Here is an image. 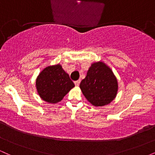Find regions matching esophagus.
Wrapping results in <instances>:
<instances>
[{"label": "esophagus", "instance_id": "1", "mask_svg": "<svg viewBox=\"0 0 155 155\" xmlns=\"http://www.w3.org/2000/svg\"><path fill=\"white\" fill-rule=\"evenodd\" d=\"M74 84L76 87H79V84H80V80H77V81H74Z\"/></svg>", "mask_w": 155, "mask_h": 155}]
</instances>
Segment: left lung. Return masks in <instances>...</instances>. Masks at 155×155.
<instances>
[{"instance_id": "left-lung-1", "label": "left lung", "mask_w": 155, "mask_h": 155, "mask_svg": "<svg viewBox=\"0 0 155 155\" xmlns=\"http://www.w3.org/2000/svg\"><path fill=\"white\" fill-rule=\"evenodd\" d=\"M79 87L87 100L95 106L110 104L118 90L117 78L111 68L103 62L92 64Z\"/></svg>"}]
</instances>
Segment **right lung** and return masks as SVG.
<instances>
[{
  "label": "right lung",
  "mask_w": 155,
  "mask_h": 155,
  "mask_svg": "<svg viewBox=\"0 0 155 155\" xmlns=\"http://www.w3.org/2000/svg\"><path fill=\"white\" fill-rule=\"evenodd\" d=\"M35 83L40 97L50 104L60 102L75 86L59 64L45 68L39 74Z\"/></svg>",
  "instance_id": "right-lung-1"
}]
</instances>
